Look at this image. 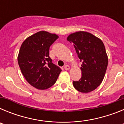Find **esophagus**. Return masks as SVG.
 <instances>
[{"label":"esophagus","instance_id":"34e87169","mask_svg":"<svg viewBox=\"0 0 124 124\" xmlns=\"http://www.w3.org/2000/svg\"><path fill=\"white\" fill-rule=\"evenodd\" d=\"M70 68V66L67 65V64H66V65L64 66V69L66 70H68Z\"/></svg>","mask_w":124,"mask_h":124}]
</instances>
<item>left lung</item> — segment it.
I'll use <instances>...</instances> for the list:
<instances>
[{"mask_svg": "<svg viewBox=\"0 0 124 124\" xmlns=\"http://www.w3.org/2000/svg\"><path fill=\"white\" fill-rule=\"evenodd\" d=\"M74 44L76 52L81 61L82 76L73 86L78 91L87 93L96 89L104 78L108 58L101 40L86 31H78L68 37Z\"/></svg>", "mask_w": 124, "mask_h": 124, "instance_id": "8db88e82", "label": "left lung"}]
</instances>
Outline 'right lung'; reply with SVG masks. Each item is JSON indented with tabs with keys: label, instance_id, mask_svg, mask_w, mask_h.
<instances>
[{
	"label": "right lung",
	"instance_id": "right-lung-1",
	"mask_svg": "<svg viewBox=\"0 0 124 124\" xmlns=\"http://www.w3.org/2000/svg\"><path fill=\"white\" fill-rule=\"evenodd\" d=\"M58 36L45 31L35 33L22 44L18 63L23 75L28 83L38 89H46L56 81L62 71L53 64L49 56L51 45Z\"/></svg>",
	"mask_w": 124,
	"mask_h": 124
}]
</instances>
